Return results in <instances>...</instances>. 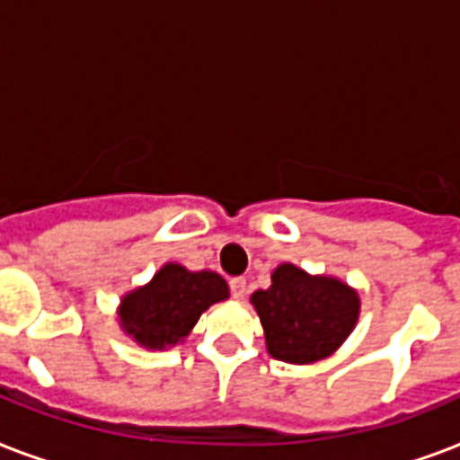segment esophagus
I'll list each match as a JSON object with an SVG mask.
<instances>
[{"instance_id": "esophagus-1", "label": "esophagus", "mask_w": 460, "mask_h": 460, "mask_svg": "<svg viewBox=\"0 0 460 460\" xmlns=\"http://www.w3.org/2000/svg\"><path fill=\"white\" fill-rule=\"evenodd\" d=\"M229 284H231V296H234L236 301H241V298L245 296V288H248V284H245L243 277H234Z\"/></svg>"}]
</instances>
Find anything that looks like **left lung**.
<instances>
[{
    "instance_id": "8db88e82",
    "label": "left lung",
    "mask_w": 460,
    "mask_h": 460,
    "mask_svg": "<svg viewBox=\"0 0 460 460\" xmlns=\"http://www.w3.org/2000/svg\"><path fill=\"white\" fill-rule=\"evenodd\" d=\"M251 303L265 329L267 353L291 365L324 360L356 329L360 296L339 277L307 274L291 262L272 272Z\"/></svg>"
}]
</instances>
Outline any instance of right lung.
<instances>
[{
	"instance_id": "right-lung-1",
	"label": "right lung",
	"mask_w": 460,
	"mask_h": 460,
	"mask_svg": "<svg viewBox=\"0 0 460 460\" xmlns=\"http://www.w3.org/2000/svg\"><path fill=\"white\" fill-rule=\"evenodd\" d=\"M226 298L229 284L217 272H190L179 262H166L147 284L121 296L119 327L143 349H173L193 332L209 305Z\"/></svg>"
}]
</instances>
